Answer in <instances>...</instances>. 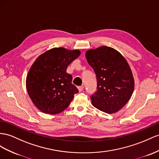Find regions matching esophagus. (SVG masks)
<instances>
[{"label": "esophagus", "instance_id": "obj_1", "mask_svg": "<svg viewBox=\"0 0 159 159\" xmlns=\"http://www.w3.org/2000/svg\"><path fill=\"white\" fill-rule=\"evenodd\" d=\"M83 89H84V87H83V86H79V87H78V89H79V92L82 91L83 90Z\"/></svg>", "mask_w": 159, "mask_h": 159}]
</instances>
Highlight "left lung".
<instances>
[{"instance_id": "8db88e82", "label": "left lung", "mask_w": 159, "mask_h": 159, "mask_svg": "<svg viewBox=\"0 0 159 159\" xmlns=\"http://www.w3.org/2000/svg\"><path fill=\"white\" fill-rule=\"evenodd\" d=\"M97 77V91L91 95L93 106L107 113H116L127 103L134 88L132 70L119 52L102 46L86 52Z\"/></svg>"}]
</instances>
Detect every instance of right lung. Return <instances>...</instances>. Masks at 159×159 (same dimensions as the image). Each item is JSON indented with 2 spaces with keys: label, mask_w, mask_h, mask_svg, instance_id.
Returning a JSON list of instances; mask_svg holds the SVG:
<instances>
[{
  "label": "right lung",
  "mask_w": 159,
  "mask_h": 159,
  "mask_svg": "<svg viewBox=\"0 0 159 159\" xmlns=\"http://www.w3.org/2000/svg\"><path fill=\"white\" fill-rule=\"evenodd\" d=\"M79 50L53 48L40 55L28 72L26 86L31 99L40 111L57 114L66 109L79 92L66 68L78 58Z\"/></svg>",
  "instance_id": "1"
}]
</instances>
